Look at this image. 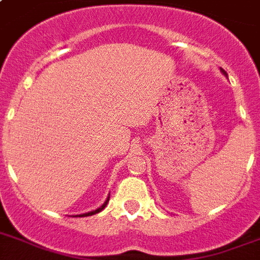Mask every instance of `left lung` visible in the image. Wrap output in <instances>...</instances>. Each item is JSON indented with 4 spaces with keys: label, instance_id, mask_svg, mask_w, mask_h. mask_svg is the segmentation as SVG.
Segmentation results:
<instances>
[{
    "label": "left lung",
    "instance_id": "obj_1",
    "mask_svg": "<svg viewBox=\"0 0 260 260\" xmlns=\"http://www.w3.org/2000/svg\"><path fill=\"white\" fill-rule=\"evenodd\" d=\"M222 71V74H224V75H226V73H225V71H224V70H221Z\"/></svg>",
    "mask_w": 260,
    "mask_h": 260
}]
</instances>
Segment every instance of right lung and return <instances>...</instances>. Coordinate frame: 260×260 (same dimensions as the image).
Returning <instances> with one entry per match:
<instances>
[{
  "instance_id": "add662e5",
  "label": "right lung",
  "mask_w": 260,
  "mask_h": 260,
  "mask_svg": "<svg viewBox=\"0 0 260 260\" xmlns=\"http://www.w3.org/2000/svg\"><path fill=\"white\" fill-rule=\"evenodd\" d=\"M108 201H109V197H108V200H106L105 204H104V205H102L101 208H98V209L93 210V212H89V213H83V214H81V216H93V214H95V213H100V212H101V210L104 209V208H105L106 205H108Z\"/></svg>"
}]
</instances>
